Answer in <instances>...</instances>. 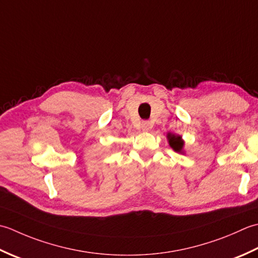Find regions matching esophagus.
Here are the masks:
<instances>
[{
	"label": "esophagus",
	"mask_w": 258,
	"mask_h": 258,
	"mask_svg": "<svg viewBox=\"0 0 258 258\" xmlns=\"http://www.w3.org/2000/svg\"><path fill=\"white\" fill-rule=\"evenodd\" d=\"M151 128V123L149 121H143L141 122V129L144 131H148Z\"/></svg>",
	"instance_id": "obj_1"
}]
</instances>
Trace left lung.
<instances>
[{"label":"left lung","mask_w":258,"mask_h":258,"mask_svg":"<svg viewBox=\"0 0 258 258\" xmlns=\"http://www.w3.org/2000/svg\"><path fill=\"white\" fill-rule=\"evenodd\" d=\"M167 138H168V141H169L170 147L173 150H175L176 152H179V154H183V151H182L183 140L181 139L180 136L168 134Z\"/></svg>","instance_id":"1"}]
</instances>
